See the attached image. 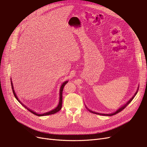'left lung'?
Instances as JSON below:
<instances>
[{
	"instance_id": "1",
	"label": "left lung",
	"mask_w": 147,
	"mask_h": 147,
	"mask_svg": "<svg viewBox=\"0 0 147 147\" xmlns=\"http://www.w3.org/2000/svg\"><path fill=\"white\" fill-rule=\"evenodd\" d=\"M138 89H138L137 91L136 92V93L135 94V95H134L132 97V98H131V99H130V100H129V101H127V103H125L124 105H123L122 107H121L119 109H118L116 112H115L114 113H111V114H103V113H97V112H92V111H90V110H89L88 109V111H90L91 112H92V113H95V114L100 115H105H105H106V116H112V115H115V114H117V113H119V112H121V111H123V110L124 109V108H125V107H126V106L130 103V102L132 101V100L134 98V97H135V95H136V94L138 93ZM86 108H87V107H86Z\"/></svg>"
}]
</instances>
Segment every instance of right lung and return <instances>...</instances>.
Segmentation results:
<instances>
[{"instance_id": "add662e5", "label": "right lung", "mask_w": 147, "mask_h": 147, "mask_svg": "<svg viewBox=\"0 0 147 147\" xmlns=\"http://www.w3.org/2000/svg\"><path fill=\"white\" fill-rule=\"evenodd\" d=\"M68 82V81H65V82H63V84H62L61 86V88H60V91H59V104L58 105V106H57L55 109L52 110L51 111H49L48 112H46V113H42V114H38V113H36V112H35L34 111H32L31 109H29V108L28 107H26L25 105H24L22 102L18 100L17 96L16 95V94L15 93V91H14V87H13V85H12V81L11 80V86H12V92H13V94L14 95V96L16 97V98L18 100V102H20V103L25 107L26 108V109L29 111L31 113H32L33 114L35 115L36 116H39V117H41V116H45V115H52V114H55L56 113V112H59L62 108V91H63V87H64V86L67 84V83Z\"/></svg>"}]
</instances>
